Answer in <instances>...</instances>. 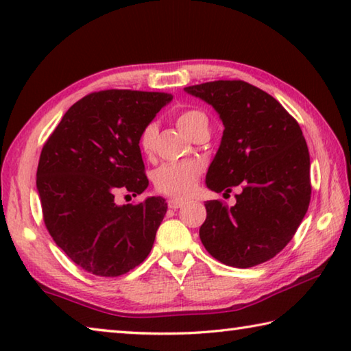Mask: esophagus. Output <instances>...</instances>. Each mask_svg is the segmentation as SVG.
Segmentation results:
<instances>
[{"label": "esophagus", "instance_id": "obj_1", "mask_svg": "<svg viewBox=\"0 0 351 351\" xmlns=\"http://www.w3.org/2000/svg\"><path fill=\"white\" fill-rule=\"evenodd\" d=\"M167 204H169V207L170 209H180V207H182L184 206V201L182 199H176V198H171V199H169L167 201Z\"/></svg>", "mask_w": 351, "mask_h": 351}]
</instances>
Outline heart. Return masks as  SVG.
<instances>
[{
    "label": "heart",
    "mask_w": 351,
    "mask_h": 351,
    "mask_svg": "<svg viewBox=\"0 0 351 351\" xmlns=\"http://www.w3.org/2000/svg\"><path fill=\"white\" fill-rule=\"evenodd\" d=\"M176 125L184 134L193 138L201 132H209V119L201 110H184L176 117ZM158 127L154 122L147 123L139 134L138 144L142 153L150 154L154 148ZM199 165L195 162L162 164L153 175L154 186L159 192L173 198H187L197 187Z\"/></svg>",
    "instance_id": "obj_1"
}]
</instances>
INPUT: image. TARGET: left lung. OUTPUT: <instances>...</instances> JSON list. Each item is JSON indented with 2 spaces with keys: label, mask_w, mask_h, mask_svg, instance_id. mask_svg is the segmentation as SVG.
<instances>
[{
  "label": "left lung",
  "mask_w": 351,
  "mask_h": 351,
  "mask_svg": "<svg viewBox=\"0 0 351 351\" xmlns=\"http://www.w3.org/2000/svg\"><path fill=\"white\" fill-rule=\"evenodd\" d=\"M184 91L212 105L224 125L207 187L224 195L241 187L232 207L206 201L201 243L234 268L268 261L291 241L310 206V153L299 123L268 93L243 80Z\"/></svg>",
  "instance_id": "left-lung-1"
}]
</instances>
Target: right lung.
<instances>
[{
    "mask_svg": "<svg viewBox=\"0 0 351 351\" xmlns=\"http://www.w3.org/2000/svg\"><path fill=\"white\" fill-rule=\"evenodd\" d=\"M173 99L167 93L106 90L64 112L40 154L37 192L46 229L82 269L117 277L150 254L167 212L161 197L117 204L148 187L139 134Z\"/></svg>",
    "mask_w": 351,
    "mask_h": 351,
    "instance_id": "add662e5",
    "label": "right lung"
}]
</instances>
